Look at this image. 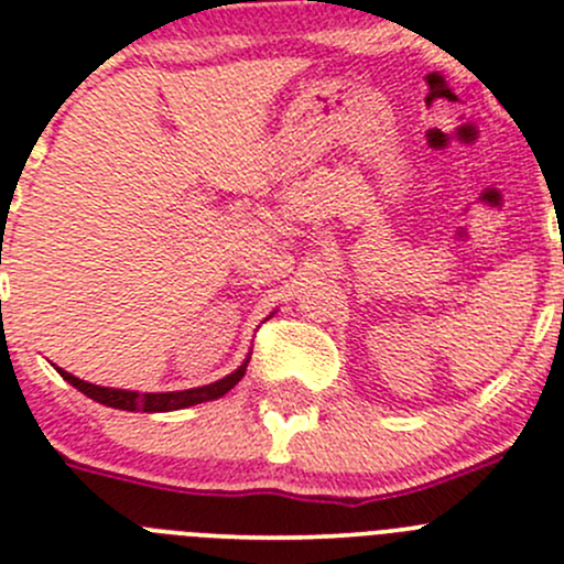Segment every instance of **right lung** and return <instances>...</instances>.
Instances as JSON below:
<instances>
[{"label": "right lung", "mask_w": 564, "mask_h": 564, "mask_svg": "<svg viewBox=\"0 0 564 564\" xmlns=\"http://www.w3.org/2000/svg\"><path fill=\"white\" fill-rule=\"evenodd\" d=\"M250 364V352L248 358L242 360V366L226 375L223 380L209 382V386H198V388H187V391H165V393H140V391H126V388H104V386H93V382L79 380V377L68 375L65 369H57L63 380H68L70 386L79 388L85 397H90L93 402H101L107 408L115 410H129V413H167V410H182V408H193V404L200 402H212V399H220L237 386L239 380L245 377Z\"/></svg>", "instance_id": "right-lung-1"}]
</instances>
